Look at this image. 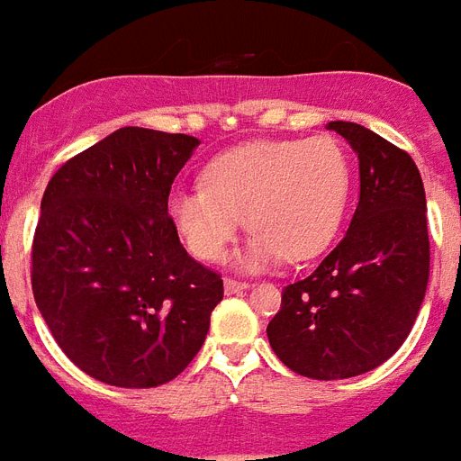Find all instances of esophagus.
Wrapping results in <instances>:
<instances>
[{"mask_svg":"<svg viewBox=\"0 0 461 461\" xmlns=\"http://www.w3.org/2000/svg\"><path fill=\"white\" fill-rule=\"evenodd\" d=\"M248 288H249V283L245 281H235V278H226V281H223V290H226V294H235Z\"/></svg>","mask_w":461,"mask_h":461,"instance_id":"1","label":"esophagus"}]
</instances>
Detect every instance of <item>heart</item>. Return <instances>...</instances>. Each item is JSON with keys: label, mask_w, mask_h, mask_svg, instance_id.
<instances>
[{"label": "heart", "mask_w": 461, "mask_h": 461, "mask_svg": "<svg viewBox=\"0 0 461 461\" xmlns=\"http://www.w3.org/2000/svg\"><path fill=\"white\" fill-rule=\"evenodd\" d=\"M352 164L340 140H259L228 149L204 168V185L176 187L167 213L193 257L216 261L240 230H252L238 257L242 268L283 257L307 261L340 230Z\"/></svg>", "instance_id": "b5f03b06"}]
</instances>
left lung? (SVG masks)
I'll use <instances>...</instances> for the list:
<instances>
[{"label":"left lung","mask_w":461,"mask_h":461,"mask_svg":"<svg viewBox=\"0 0 461 461\" xmlns=\"http://www.w3.org/2000/svg\"><path fill=\"white\" fill-rule=\"evenodd\" d=\"M359 159V204L316 271L283 290L267 335L294 374L338 381L381 366L407 340L429 285L421 173L369 128L330 121Z\"/></svg>","instance_id":"8db88e82"}]
</instances>
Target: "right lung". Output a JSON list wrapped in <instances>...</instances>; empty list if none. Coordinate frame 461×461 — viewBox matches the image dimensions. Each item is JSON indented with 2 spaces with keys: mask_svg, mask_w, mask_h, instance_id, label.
<instances>
[{
  "mask_svg": "<svg viewBox=\"0 0 461 461\" xmlns=\"http://www.w3.org/2000/svg\"><path fill=\"white\" fill-rule=\"evenodd\" d=\"M197 145L183 132L119 128L44 190L32 294L59 348L97 381L154 388L204 345L223 281L185 252L167 213Z\"/></svg>",
  "mask_w": 461,
  "mask_h": 461,
  "instance_id": "1",
  "label": "right lung"
}]
</instances>
